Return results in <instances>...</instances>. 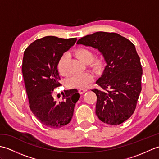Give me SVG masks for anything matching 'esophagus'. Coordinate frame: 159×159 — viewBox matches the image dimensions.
Segmentation results:
<instances>
[{
	"instance_id": "obj_1",
	"label": "esophagus",
	"mask_w": 159,
	"mask_h": 159,
	"mask_svg": "<svg viewBox=\"0 0 159 159\" xmlns=\"http://www.w3.org/2000/svg\"><path fill=\"white\" fill-rule=\"evenodd\" d=\"M87 89H80L79 90V92L80 94H83V93H85V92H87Z\"/></svg>"
}]
</instances>
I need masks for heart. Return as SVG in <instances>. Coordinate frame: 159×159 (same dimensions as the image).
Here are the masks:
<instances>
[{
	"instance_id": "b5f03b06",
	"label": "heart",
	"mask_w": 159,
	"mask_h": 159,
	"mask_svg": "<svg viewBox=\"0 0 159 159\" xmlns=\"http://www.w3.org/2000/svg\"><path fill=\"white\" fill-rule=\"evenodd\" d=\"M76 56L84 63H89L90 67L96 71L99 72L102 68V61L99 58H93V52L89 49L81 48L76 50ZM69 60V55L67 53H64L60 57L58 62V70L60 74L63 76L68 74L67 62ZM93 79V75L89 72L77 73L71 76L67 81V85L71 88H84L87 84Z\"/></svg>"
}]
</instances>
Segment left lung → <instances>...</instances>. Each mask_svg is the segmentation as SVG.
I'll use <instances>...</instances> for the list:
<instances>
[{
	"label": "left lung",
	"instance_id": "left-lung-1",
	"mask_svg": "<svg viewBox=\"0 0 159 159\" xmlns=\"http://www.w3.org/2000/svg\"><path fill=\"white\" fill-rule=\"evenodd\" d=\"M77 44L97 49L106 63L96 80L105 91L92 90L97 96L96 116L107 124L123 123L133 114L141 91L142 67L135 46L117 33L102 31L83 37Z\"/></svg>",
	"mask_w": 159,
	"mask_h": 159
}]
</instances>
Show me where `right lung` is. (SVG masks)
I'll list each match as a JSON object with an SVG mask.
<instances>
[{
  "mask_svg": "<svg viewBox=\"0 0 159 159\" xmlns=\"http://www.w3.org/2000/svg\"><path fill=\"white\" fill-rule=\"evenodd\" d=\"M76 40L46 36L31 43L24 53L22 71L29 107L47 127L59 128L69 124L80 98L76 89L66 91L61 102H57L53 96V89L60 85L57 70L60 57Z\"/></svg>",
  "mask_w": 159,
  "mask_h": 159,
  "instance_id": "1",
  "label": "right lung"
}]
</instances>
